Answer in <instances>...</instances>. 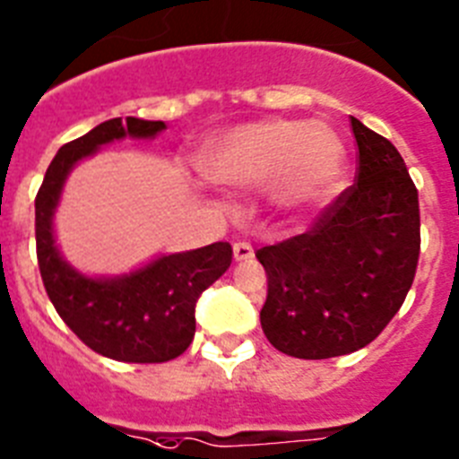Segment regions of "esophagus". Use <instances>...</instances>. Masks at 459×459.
Returning <instances> with one entry per match:
<instances>
[{
    "label": "esophagus",
    "instance_id": "obj_1",
    "mask_svg": "<svg viewBox=\"0 0 459 459\" xmlns=\"http://www.w3.org/2000/svg\"><path fill=\"white\" fill-rule=\"evenodd\" d=\"M233 256H235V261H252L254 258L252 245H249V242H235Z\"/></svg>",
    "mask_w": 459,
    "mask_h": 459
}]
</instances>
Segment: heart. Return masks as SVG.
I'll return each mask as SVG.
<instances>
[{
	"label": "heart",
	"mask_w": 459,
	"mask_h": 459,
	"mask_svg": "<svg viewBox=\"0 0 459 459\" xmlns=\"http://www.w3.org/2000/svg\"><path fill=\"white\" fill-rule=\"evenodd\" d=\"M340 138L300 119H263L238 126L207 147L203 173L235 189L270 186L274 203L290 210L324 205L344 178Z\"/></svg>",
	"instance_id": "heart-1"
}]
</instances>
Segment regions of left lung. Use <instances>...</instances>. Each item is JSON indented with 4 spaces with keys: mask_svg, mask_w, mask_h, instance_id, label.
Returning <instances> with one entry per match:
<instances>
[{
    "mask_svg": "<svg viewBox=\"0 0 459 459\" xmlns=\"http://www.w3.org/2000/svg\"><path fill=\"white\" fill-rule=\"evenodd\" d=\"M358 182L307 233L258 249L268 274L261 328L305 360L346 356L400 312L420 254L418 191L395 145L351 117Z\"/></svg>",
    "mask_w": 459,
    "mask_h": 459,
    "instance_id": "left-lung-1",
    "label": "left lung"
}]
</instances>
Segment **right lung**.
<instances>
[{
	"instance_id": "add662e5",
	"label": "right lung",
	"mask_w": 459,
	"mask_h": 459,
	"mask_svg": "<svg viewBox=\"0 0 459 459\" xmlns=\"http://www.w3.org/2000/svg\"><path fill=\"white\" fill-rule=\"evenodd\" d=\"M163 122L115 117L59 147L37 194V258L43 286L62 321L91 351L122 362H166L196 333V302L233 261L229 242L161 254L117 277H90L64 261L55 242V210L75 163L122 138L147 141Z\"/></svg>"
}]
</instances>
